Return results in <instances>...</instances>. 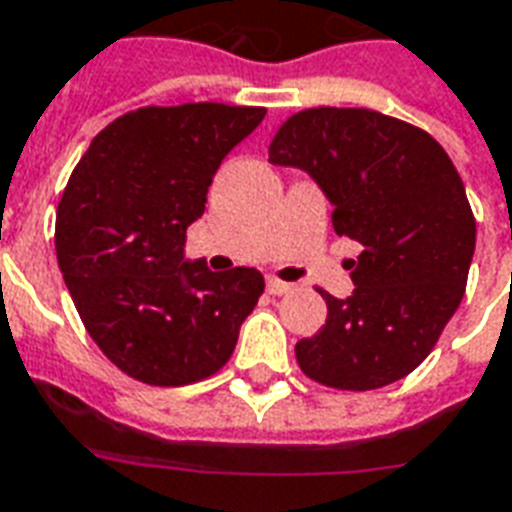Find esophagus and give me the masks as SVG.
<instances>
[{
  "mask_svg": "<svg viewBox=\"0 0 512 512\" xmlns=\"http://www.w3.org/2000/svg\"><path fill=\"white\" fill-rule=\"evenodd\" d=\"M266 287H268V293H271V295H285V293H290V290H293V285H287V282L276 279V276H271V279H268Z\"/></svg>",
  "mask_w": 512,
  "mask_h": 512,
  "instance_id": "1",
  "label": "esophagus"
}]
</instances>
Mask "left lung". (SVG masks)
<instances>
[{
	"label": "left lung",
	"mask_w": 512,
	"mask_h": 512,
	"mask_svg": "<svg viewBox=\"0 0 512 512\" xmlns=\"http://www.w3.org/2000/svg\"><path fill=\"white\" fill-rule=\"evenodd\" d=\"M268 160L309 173L333 230L363 246L352 295L320 290L328 320L295 344L301 372L339 391L407 377L461 304L475 255V217L445 149L369 108H309L279 127Z\"/></svg>",
	"instance_id": "1"
}]
</instances>
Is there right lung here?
I'll use <instances>...</instances> for the list:
<instances>
[{
	"mask_svg": "<svg viewBox=\"0 0 512 512\" xmlns=\"http://www.w3.org/2000/svg\"><path fill=\"white\" fill-rule=\"evenodd\" d=\"M266 108L187 102L111 121L75 165L56 208V257L86 331L146 385L217 374L236 350L263 274L184 260L222 160Z\"/></svg>",
	"mask_w": 512,
	"mask_h": 512,
	"instance_id": "right-lung-1",
	"label": "right lung"
}]
</instances>
